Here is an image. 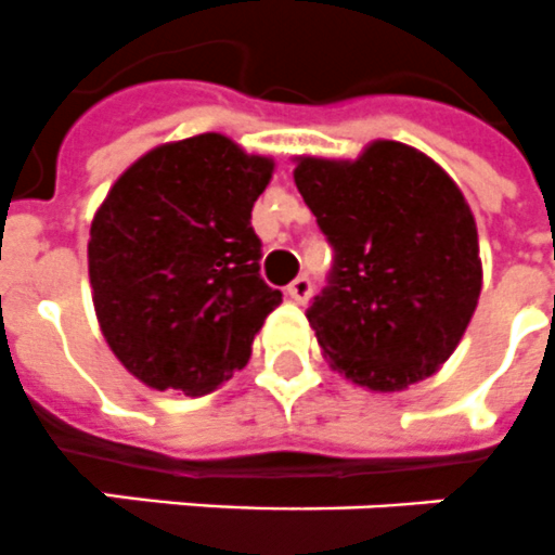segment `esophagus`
<instances>
[{"label": "esophagus", "mask_w": 555, "mask_h": 555, "mask_svg": "<svg viewBox=\"0 0 555 555\" xmlns=\"http://www.w3.org/2000/svg\"><path fill=\"white\" fill-rule=\"evenodd\" d=\"M310 291H313V285H310L308 276L293 279L291 285H287V296H291L296 305H305V301H308V296H310Z\"/></svg>", "instance_id": "obj_1"}]
</instances>
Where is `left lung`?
<instances>
[{
  "label": "left lung",
  "mask_w": 555,
  "mask_h": 555,
  "mask_svg": "<svg viewBox=\"0 0 555 555\" xmlns=\"http://www.w3.org/2000/svg\"><path fill=\"white\" fill-rule=\"evenodd\" d=\"M293 182L336 250L308 310L333 371L376 393L448 362L481 293L476 219L427 153L373 139L356 159L296 156Z\"/></svg>",
  "instance_id": "8db88e82"
}]
</instances>
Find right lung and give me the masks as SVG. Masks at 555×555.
Instances as JSON below:
<instances>
[{
	"instance_id": "obj_1",
	"label": "right lung",
	"mask_w": 555,
	"mask_h": 555,
	"mask_svg": "<svg viewBox=\"0 0 555 555\" xmlns=\"http://www.w3.org/2000/svg\"><path fill=\"white\" fill-rule=\"evenodd\" d=\"M276 162L224 133L139 156L96 207L88 276L99 331L153 390L205 396L242 371L282 293L259 276L254 202Z\"/></svg>"
}]
</instances>
